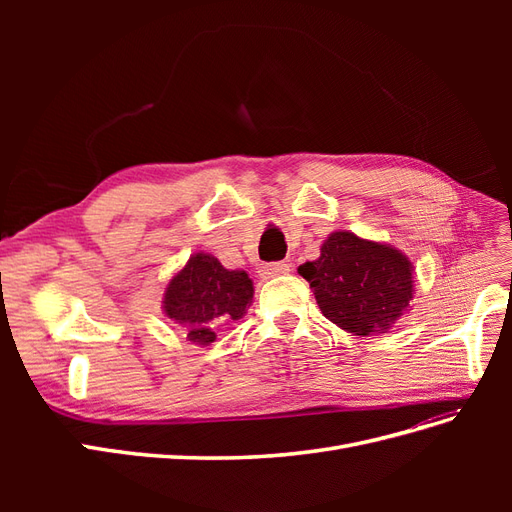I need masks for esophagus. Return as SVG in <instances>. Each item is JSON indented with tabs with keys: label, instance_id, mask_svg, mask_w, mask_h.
Wrapping results in <instances>:
<instances>
[{
	"label": "esophagus",
	"instance_id": "esophagus-1",
	"mask_svg": "<svg viewBox=\"0 0 512 512\" xmlns=\"http://www.w3.org/2000/svg\"><path fill=\"white\" fill-rule=\"evenodd\" d=\"M286 273H290L288 262H269V265L260 269V275L265 277V280H269V277H277V275H286Z\"/></svg>",
	"mask_w": 512,
	"mask_h": 512
}]
</instances>
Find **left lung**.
<instances>
[{"instance_id": "1", "label": "left lung", "mask_w": 512, "mask_h": 512, "mask_svg": "<svg viewBox=\"0 0 512 512\" xmlns=\"http://www.w3.org/2000/svg\"><path fill=\"white\" fill-rule=\"evenodd\" d=\"M299 273L337 327L354 335L384 333L412 299V265L391 245L339 230L322 243L320 258Z\"/></svg>"}]
</instances>
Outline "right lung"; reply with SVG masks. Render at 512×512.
<instances>
[{"label": "right lung", "instance_id": "obj_1", "mask_svg": "<svg viewBox=\"0 0 512 512\" xmlns=\"http://www.w3.org/2000/svg\"><path fill=\"white\" fill-rule=\"evenodd\" d=\"M254 297L245 271H228L218 258L196 254L164 292V312L196 344H211L215 329L245 316Z\"/></svg>", "mask_w": 512, "mask_h": 512}]
</instances>
